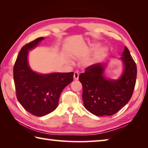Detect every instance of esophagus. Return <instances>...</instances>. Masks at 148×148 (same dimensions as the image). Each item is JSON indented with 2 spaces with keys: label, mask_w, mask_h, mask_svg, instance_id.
Segmentation results:
<instances>
[{
  "label": "esophagus",
  "mask_w": 148,
  "mask_h": 148,
  "mask_svg": "<svg viewBox=\"0 0 148 148\" xmlns=\"http://www.w3.org/2000/svg\"><path fill=\"white\" fill-rule=\"evenodd\" d=\"M79 78V73L77 72H75L74 73V79L75 80L78 79Z\"/></svg>",
  "instance_id": "1"
}]
</instances>
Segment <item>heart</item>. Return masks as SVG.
I'll use <instances>...</instances> for the list:
<instances>
[{"label": "heart", "instance_id": "obj_1", "mask_svg": "<svg viewBox=\"0 0 148 148\" xmlns=\"http://www.w3.org/2000/svg\"><path fill=\"white\" fill-rule=\"evenodd\" d=\"M99 47V44H96V45H95V46H93V47H92V49H96L98 48ZM106 52H107L106 49H105V48L101 49L100 50V51H99V53H97V59H100V58H101V57L104 56L105 55H106Z\"/></svg>", "mask_w": 148, "mask_h": 148}]
</instances>
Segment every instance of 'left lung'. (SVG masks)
Segmentation results:
<instances>
[{
  "mask_svg": "<svg viewBox=\"0 0 148 148\" xmlns=\"http://www.w3.org/2000/svg\"><path fill=\"white\" fill-rule=\"evenodd\" d=\"M122 56L124 71L118 79H108L103 76L105 63L92 64L79 74L84 106L95 116H112L131 98L136 84V64L127 47Z\"/></svg>",
  "mask_w": 148,
  "mask_h": 148,
  "instance_id": "8db88e82",
  "label": "left lung"
}]
</instances>
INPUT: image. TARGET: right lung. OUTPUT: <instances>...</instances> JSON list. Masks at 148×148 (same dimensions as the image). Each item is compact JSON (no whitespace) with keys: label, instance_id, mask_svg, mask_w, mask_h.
<instances>
[{"label":"right lung","instance_id":"right-lung-1","mask_svg":"<svg viewBox=\"0 0 148 148\" xmlns=\"http://www.w3.org/2000/svg\"><path fill=\"white\" fill-rule=\"evenodd\" d=\"M44 40L40 37L22 47L14 66L17 99L25 110L35 116L51 113L58 106L61 92L73 81L74 72L40 74L32 71L27 61L28 51Z\"/></svg>","mask_w":148,"mask_h":148}]
</instances>
